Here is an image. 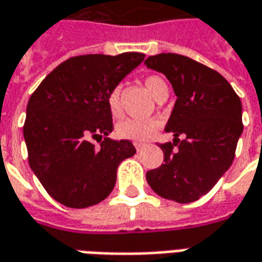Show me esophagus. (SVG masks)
Masks as SVG:
<instances>
[{"mask_svg": "<svg viewBox=\"0 0 262 262\" xmlns=\"http://www.w3.org/2000/svg\"><path fill=\"white\" fill-rule=\"evenodd\" d=\"M135 147H136V150H142L144 147V146H146V144L144 143H142V142H135Z\"/></svg>", "mask_w": 262, "mask_h": 262, "instance_id": "34e87169", "label": "esophagus"}]
</instances>
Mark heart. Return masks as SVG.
Returning <instances> with one entry per match:
<instances>
[{
  "mask_svg": "<svg viewBox=\"0 0 262 262\" xmlns=\"http://www.w3.org/2000/svg\"><path fill=\"white\" fill-rule=\"evenodd\" d=\"M144 86L155 99H157L162 93L167 92V83L157 75L146 76ZM106 103H107V109H109V113L112 115V118L119 119L123 115L119 88H113L112 91L107 93ZM159 127H160V122L157 119H125L116 126V133L119 137L126 139V140L143 142L150 136H153Z\"/></svg>",
  "mask_w": 262,
  "mask_h": 262,
  "instance_id": "obj_1",
  "label": "heart"
}]
</instances>
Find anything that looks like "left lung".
<instances>
[{
    "instance_id": "obj_1",
    "label": "left lung",
    "mask_w": 262,
    "mask_h": 262,
    "mask_svg": "<svg viewBox=\"0 0 262 262\" xmlns=\"http://www.w3.org/2000/svg\"><path fill=\"white\" fill-rule=\"evenodd\" d=\"M144 65L166 75L177 96L166 125L174 140L160 144L164 163L146 173L147 183L163 199L199 200L233 163L243 133L241 100L224 76L188 56L159 54Z\"/></svg>"
}]
</instances>
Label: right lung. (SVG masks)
<instances>
[{
	"label": "right lung",
	"mask_w": 262,
	"mask_h": 262,
	"mask_svg": "<svg viewBox=\"0 0 262 262\" xmlns=\"http://www.w3.org/2000/svg\"><path fill=\"white\" fill-rule=\"evenodd\" d=\"M144 54L72 56L59 63L31 95L24 123L28 162L54 200L85 208L115 187L119 163L136 153L113 130L107 93L142 63ZM101 142L100 147L92 140Z\"/></svg>",
	"instance_id": "add662e5"
}]
</instances>
